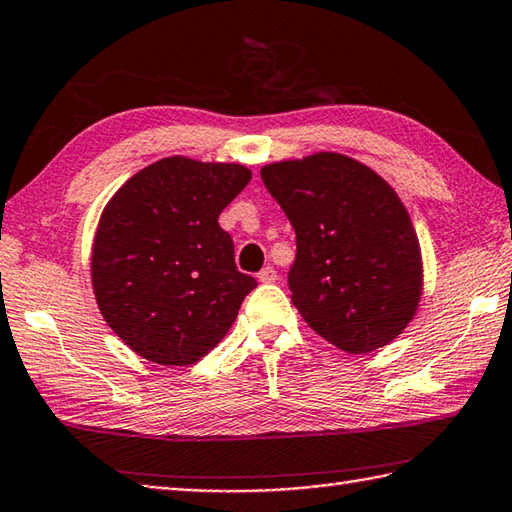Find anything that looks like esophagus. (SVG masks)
<instances>
[{
	"label": "esophagus",
	"instance_id": "obj_1",
	"mask_svg": "<svg viewBox=\"0 0 512 512\" xmlns=\"http://www.w3.org/2000/svg\"><path fill=\"white\" fill-rule=\"evenodd\" d=\"M257 279H259V282H262V284H273V282H277V270H275L273 266H264V268L257 273Z\"/></svg>",
	"mask_w": 512,
	"mask_h": 512
}]
</instances>
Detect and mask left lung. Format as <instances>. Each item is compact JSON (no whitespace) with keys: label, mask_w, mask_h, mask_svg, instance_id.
I'll return each instance as SVG.
<instances>
[{"label":"left lung","mask_w":512,"mask_h":512,"mask_svg":"<svg viewBox=\"0 0 512 512\" xmlns=\"http://www.w3.org/2000/svg\"><path fill=\"white\" fill-rule=\"evenodd\" d=\"M262 179L295 228L288 286L304 322L348 355L402 335L424 293V262L395 188L333 150L266 164Z\"/></svg>","instance_id":"8db88e82"}]
</instances>
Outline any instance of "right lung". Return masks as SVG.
<instances>
[{
	"label": "right lung",
	"instance_id": "1",
	"mask_svg": "<svg viewBox=\"0 0 512 512\" xmlns=\"http://www.w3.org/2000/svg\"><path fill=\"white\" fill-rule=\"evenodd\" d=\"M253 177L244 164L164 157L108 199L93 239L99 313L139 357L188 366L208 355L257 286L217 224Z\"/></svg>",
	"mask_w": 512,
	"mask_h": 512
}]
</instances>
